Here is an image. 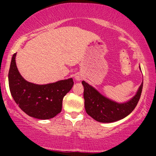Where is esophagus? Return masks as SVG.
<instances>
[{
  "instance_id": "1",
  "label": "esophagus",
  "mask_w": 156,
  "mask_h": 156,
  "mask_svg": "<svg viewBox=\"0 0 156 156\" xmlns=\"http://www.w3.org/2000/svg\"><path fill=\"white\" fill-rule=\"evenodd\" d=\"M75 78H76V80H78V81H80V80H82V78H83V77L80 74H77L76 77H75Z\"/></svg>"
}]
</instances>
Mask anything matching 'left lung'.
<instances>
[{
	"instance_id": "1",
	"label": "left lung",
	"mask_w": 156,
	"mask_h": 156,
	"mask_svg": "<svg viewBox=\"0 0 156 156\" xmlns=\"http://www.w3.org/2000/svg\"><path fill=\"white\" fill-rule=\"evenodd\" d=\"M139 69L141 70L140 66ZM84 106L87 114L94 120L103 123L114 122L126 117L136 106L142 91L143 82L136 93L129 101L118 103L98 92L94 87L83 80Z\"/></svg>"
}]
</instances>
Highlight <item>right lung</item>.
<instances>
[{"label":"right lung","instance_id":"1","mask_svg":"<svg viewBox=\"0 0 156 156\" xmlns=\"http://www.w3.org/2000/svg\"><path fill=\"white\" fill-rule=\"evenodd\" d=\"M16 55H12L9 71V85L15 103L26 114L36 119H49L55 117L62 111L64 97L74 84L73 78L47 84L27 81L17 69Z\"/></svg>","mask_w":156,"mask_h":156}]
</instances>
